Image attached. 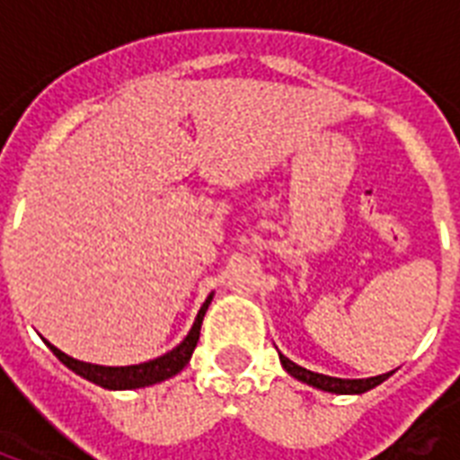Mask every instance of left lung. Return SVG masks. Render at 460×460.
<instances>
[{
  "mask_svg": "<svg viewBox=\"0 0 460 460\" xmlns=\"http://www.w3.org/2000/svg\"><path fill=\"white\" fill-rule=\"evenodd\" d=\"M279 360L284 365V370L288 375H294L296 379H301L305 385H313L317 389H324V392H334V394H363L372 386H377L379 382H385L392 372H386V375H377V377H367V379H339V377H327V375H317V372H310L301 365L291 363L288 358H284L279 353Z\"/></svg>",
  "mask_w": 460,
  "mask_h": 460,
  "instance_id": "obj_1",
  "label": "left lung"
}]
</instances>
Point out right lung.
<instances>
[{"label": "right lung", "mask_w": 460, "mask_h": 460, "mask_svg": "<svg viewBox=\"0 0 460 460\" xmlns=\"http://www.w3.org/2000/svg\"><path fill=\"white\" fill-rule=\"evenodd\" d=\"M209 301H212V296H208V301L202 303L200 313H198V317H195L193 322V329L188 332L186 339H183L173 350H169L164 356L155 358V360H147V363L126 365V367H104V365H93L83 363V360H75V358L61 353V350L57 349V346H52V343H47V346H49V350H52L54 356L59 358L66 367H71L75 375H81V377L90 379V382H95V385L104 386V389H138V386L157 385L162 379L173 377L176 372L183 370V365L190 360V356H193L195 350V343L200 339V324Z\"/></svg>", "instance_id": "add662e5"}]
</instances>
